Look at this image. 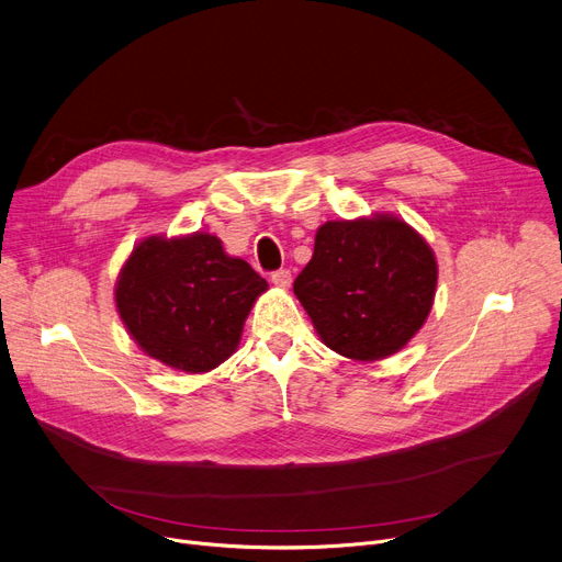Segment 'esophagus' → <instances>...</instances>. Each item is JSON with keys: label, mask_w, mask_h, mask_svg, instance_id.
Returning <instances> with one entry per match:
<instances>
[{"label": "esophagus", "mask_w": 562, "mask_h": 562, "mask_svg": "<svg viewBox=\"0 0 562 562\" xmlns=\"http://www.w3.org/2000/svg\"><path fill=\"white\" fill-rule=\"evenodd\" d=\"M291 271L289 269H280L276 273H271V282L278 286V289H289L291 286Z\"/></svg>", "instance_id": "obj_1"}]
</instances>
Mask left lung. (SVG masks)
<instances>
[{"instance_id":"obj_1","label":"left lung","mask_w":562,"mask_h":562,"mask_svg":"<svg viewBox=\"0 0 562 562\" xmlns=\"http://www.w3.org/2000/svg\"><path fill=\"white\" fill-rule=\"evenodd\" d=\"M437 289L430 244L394 215L325 222L293 282L321 340L351 361H381L424 327Z\"/></svg>"}]
</instances>
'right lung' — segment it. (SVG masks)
Listing matches in <instances>:
<instances>
[{"instance_id": "right-lung-1", "label": "right lung", "mask_w": 562, "mask_h": 562, "mask_svg": "<svg viewBox=\"0 0 562 562\" xmlns=\"http://www.w3.org/2000/svg\"><path fill=\"white\" fill-rule=\"evenodd\" d=\"M269 289L211 233L149 235L125 260L114 297L119 316L151 359L203 374L235 353L244 323Z\"/></svg>"}]
</instances>
